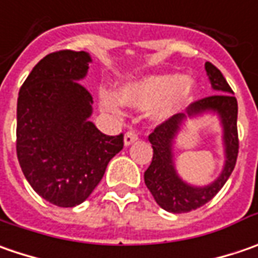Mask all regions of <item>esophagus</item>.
Masks as SVG:
<instances>
[{"mask_svg": "<svg viewBox=\"0 0 258 258\" xmlns=\"http://www.w3.org/2000/svg\"><path fill=\"white\" fill-rule=\"evenodd\" d=\"M136 139H138V134H136L135 131H127V132L124 134V145L134 144Z\"/></svg>", "mask_w": 258, "mask_h": 258, "instance_id": "34e87169", "label": "esophagus"}]
</instances>
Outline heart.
<instances>
[{"mask_svg":"<svg viewBox=\"0 0 258 258\" xmlns=\"http://www.w3.org/2000/svg\"><path fill=\"white\" fill-rule=\"evenodd\" d=\"M194 92V82L179 75H158L142 79L136 83L126 86L120 90L118 100L113 93L102 92L100 103L107 112L119 113L120 102L135 107H149L161 103L162 113H166L173 106L186 100Z\"/></svg>","mask_w":258,"mask_h":258,"instance_id":"obj_1","label":"heart"}]
</instances>
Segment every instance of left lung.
<instances>
[{
    "instance_id": "obj_1",
    "label": "left lung",
    "mask_w": 258,
    "mask_h": 258,
    "mask_svg": "<svg viewBox=\"0 0 258 258\" xmlns=\"http://www.w3.org/2000/svg\"><path fill=\"white\" fill-rule=\"evenodd\" d=\"M205 70L217 92L213 96L195 100L186 109L188 116L203 113L205 110H214L220 114L224 127V145H225V165L221 175L211 185L197 188L185 183L176 175L173 168L172 144L185 119V114L178 113L159 123L149 135V142L154 148L152 162L145 171V183L154 195L155 201L165 211L173 214L189 213L204 204L211 201L218 191L227 182L234 171L238 156V131H237V113L238 104L234 97L233 89L224 79L223 73L210 61L205 63Z\"/></svg>"
}]
</instances>
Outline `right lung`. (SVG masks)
Segmentation results:
<instances>
[{"label": "right lung", "mask_w": 258, "mask_h": 258, "mask_svg": "<svg viewBox=\"0 0 258 258\" xmlns=\"http://www.w3.org/2000/svg\"><path fill=\"white\" fill-rule=\"evenodd\" d=\"M90 55L60 50L40 60L20 89L17 158L35 192L57 207H75L102 181L123 149V134H102L89 117L93 97L80 80Z\"/></svg>", "instance_id": "obj_1"}]
</instances>
